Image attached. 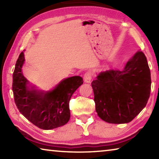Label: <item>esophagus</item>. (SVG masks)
<instances>
[{
	"instance_id": "obj_1",
	"label": "esophagus",
	"mask_w": 159,
	"mask_h": 159,
	"mask_svg": "<svg viewBox=\"0 0 159 159\" xmlns=\"http://www.w3.org/2000/svg\"><path fill=\"white\" fill-rule=\"evenodd\" d=\"M92 76H93V74L91 71H88L85 73L84 74V81L85 83H90L91 79H92Z\"/></svg>"
}]
</instances>
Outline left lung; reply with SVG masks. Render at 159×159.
<instances>
[{
  "label": "left lung",
  "instance_id": "1",
  "mask_svg": "<svg viewBox=\"0 0 159 159\" xmlns=\"http://www.w3.org/2000/svg\"><path fill=\"white\" fill-rule=\"evenodd\" d=\"M151 73L146 56L139 51L124 69L99 73L91 83L96 112L109 123H127L147 105L151 92Z\"/></svg>",
  "mask_w": 159,
  "mask_h": 159
}]
</instances>
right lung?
Returning a JSON list of instances; mask_svg holds the SVG:
<instances>
[{
    "mask_svg": "<svg viewBox=\"0 0 159 159\" xmlns=\"http://www.w3.org/2000/svg\"><path fill=\"white\" fill-rule=\"evenodd\" d=\"M25 51V50H24ZM24 52L16 61L13 73L12 92L19 111L39 128L50 130L65 125L70 118L69 101L77 88L83 83L80 76L64 79L48 92L29 89L28 80L23 76Z\"/></svg>",
    "mask_w": 159,
    "mask_h": 159,
    "instance_id": "obj_1",
    "label": "right lung"
}]
</instances>
